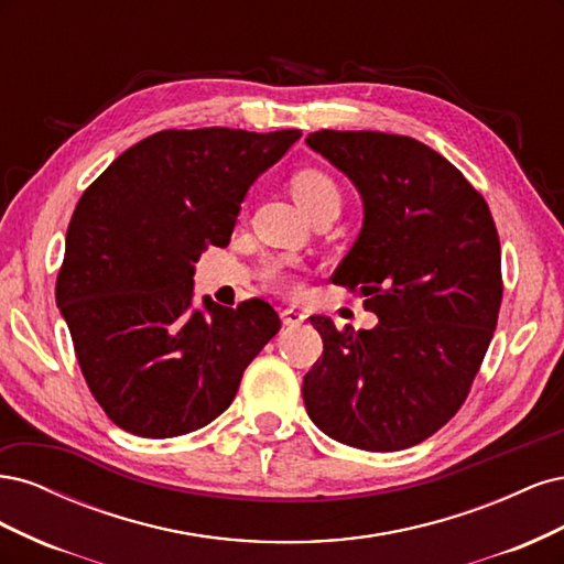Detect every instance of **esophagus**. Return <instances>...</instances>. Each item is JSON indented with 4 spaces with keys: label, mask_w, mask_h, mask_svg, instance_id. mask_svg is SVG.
I'll return each instance as SVG.
<instances>
[{
    "label": "esophagus",
    "mask_w": 564,
    "mask_h": 564,
    "mask_svg": "<svg viewBox=\"0 0 564 564\" xmlns=\"http://www.w3.org/2000/svg\"><path fill=\"white\" fill-rule=\"evenodd\" d=\"M280 315H282V322L286 324V327H301V324L305 322V315L296 308H284Z\"/></svg>",
    "instance_id": "obj_1"
}]
</instances>
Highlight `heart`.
I'll return each instance as SVG.
<instances>
[{"mask_svg":"<svg viewBox=\"0 0 564 564\" xmlns=\"http://www.w3.org/2000/svg\"><path fill=\"white\" fill-rule=\"evenodd\" d=\"M292 193L299 202V207L305 212V216H313L315 212L324 207H338L340 204V191L336 181L319 172V169H303V172L294 174L292 178ZM268 282L280 289V292H294V278L292 270L284 263H272L268 268Z\"/></svg>","mask_w":564,"mask_h":564,"instance_id":"1","label":"heart"}]
</instances>
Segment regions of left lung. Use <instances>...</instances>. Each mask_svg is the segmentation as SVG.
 <instances>
[{"label":"left lung","instance_id":"left-lung-1","mask_svg":"<svg viewBox=\"0 0 564 564\" xmlns=\"http://www.w3.org/2000/svg\"><path fill=\"white\" fill-rule=\"evenodd\" d=\"M362 197V230L334 282L360 289L373 329L311 317L322 357L303 402L322 433L398 452L437 433L464 404L497 329L501 245L485 197L421 141L322 129L305 139Z\"/></svg>","mask_w":564,"mask_h":564}]
</instances>
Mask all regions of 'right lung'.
<instances>
[{
    "label": "right lung",
    "mask_w": 564,
    "mask_h": 564,
    "mask_svg": "<svg viewBox=\"0 0 564 564\" xmlns=\"http://www.w3.org/2000/svg\"><path fill=\"white\" fill-rule=\"evenodd\" d=\"M299 129H169L122 152L77 202L56 303L110 421L139 437L193 433L224 414L280 317L261 299H202L193 275L226 247L251 183Z\"/></svg>",
    "instance_id": "obj_1"
}]
</instances>
